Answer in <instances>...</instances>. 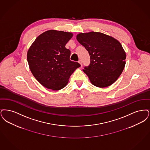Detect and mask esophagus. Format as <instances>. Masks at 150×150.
<instances>
[{"instance_id": "34e87169", "label": "esophagus", "mask_w": 150, "mask_h": 150, "mask_svg": "<svg viewBox=\"0 0 150 150\" xmlns=\"http://www.w3.org/2000/svg\"><path fill=\"white\" fill-rule=\"evenodd\" d=\"M78 63L81 65V66H82V60H79V61H78Z\"/></svg>"}]
</instances>
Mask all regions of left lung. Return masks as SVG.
Wrapping results in <instances>:
<instances>
[{
    "mask_svg": "<svg viewBox=\"0 0 150 150\" xmlns=\"http://www.w3.org/2000/svg\"><path fill=\"white\" fill-rule=\"evenodd\" d=\"M78 42L88 51L90 63L83 71L93 85L106 87L114 83L124 69L126 54L120 43L103 33H81Z\"/></svg>",
    "mask_w": 150,
    "mask_h": 150,
    "instance_id": "obj_1",
    "label": "left lung"
}]
</instances>
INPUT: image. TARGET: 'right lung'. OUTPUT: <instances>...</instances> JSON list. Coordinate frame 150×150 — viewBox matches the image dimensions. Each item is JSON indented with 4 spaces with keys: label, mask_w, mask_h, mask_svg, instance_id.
<instances>
[{
    "label": "right lung",
    "mask_w": 150,
    "mask_h": 150,
    "mask_svg": "<svg viewBox=\"0 0 150 150\" xmlns=\"http://www.w3.org/2000/svg\"><path fill=\"white\" fill-rule=\"evenodd\" d=\"M72 33L49 30L39 35L30 46L27 59L33 76L48 89L59 90L67 84L72 73L81 65L70 60L66 44Z\"/></svg>",
    "instance_id": "1"
}]
</instances>
